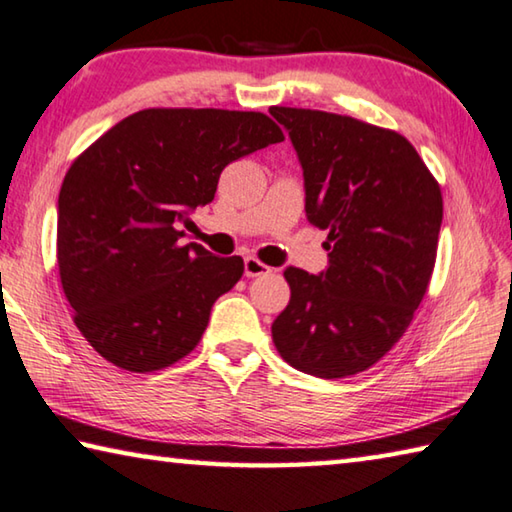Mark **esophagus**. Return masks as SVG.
I'll list each match as a JSON object with an SVG mask.
<instances>
[{
	"instance_id": "esophagus-1",
	"label": "esophagus",
	"mask_w": 512,
	"mask_h": 512,
	"mask_svg": "<svg viewBox=\"0 0 512 512\" xmlns=\"http://www.w3.org/2000/svg\"><path fill=\"white\" fill-rule=\"evenodd\" d=\"M266 273H271V268L259 262V259H255V257L244 259V275L246 277H259V275H266Z\"/></svg>"
}]
</instances>
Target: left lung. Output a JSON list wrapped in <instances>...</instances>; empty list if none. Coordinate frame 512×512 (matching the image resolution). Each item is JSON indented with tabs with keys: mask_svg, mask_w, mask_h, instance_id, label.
Segmentation results:
<instances>
[{
	"mask_svg": "<svg viewBox=\"0 0 512 512\" xmlns=\"http://www.w3.org/2000/svg\"><path fill=\"white\" fill-rule=\"evenodd\" d=\"M289 133L307 221L327 230V268H284L287 309L273 320L280 357L320 379L357 375L402 339L427 293L443 196L400 133L305 108L268 110Z\"/></svg>",
	"mask_w": 512,
	"mask_h": 512,
	"instance_id": "obj_1",
	"label": "left lung"
}]
</instances>
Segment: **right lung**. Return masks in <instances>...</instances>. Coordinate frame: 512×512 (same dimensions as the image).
Returning a JSON list of instances; mask_svg holds the SVG:
<instances>
[{"mask_svg": "<svg viewBox=\"0 0 512 512\" xmlns=\"http://www.w3.org/2000/svg\"><path fill=\"white\" fill-rule=\"evenodd\" d=\"M282 140L262 112L149 108L74 160L58 194V271L103 359L153 372L196 348L244 259L180 244V228L230 162Z\"/></svg>", "mask_w": 512, "mask_h": 512, "instance_id": "1", "label": "right lung"}]
</instances>
